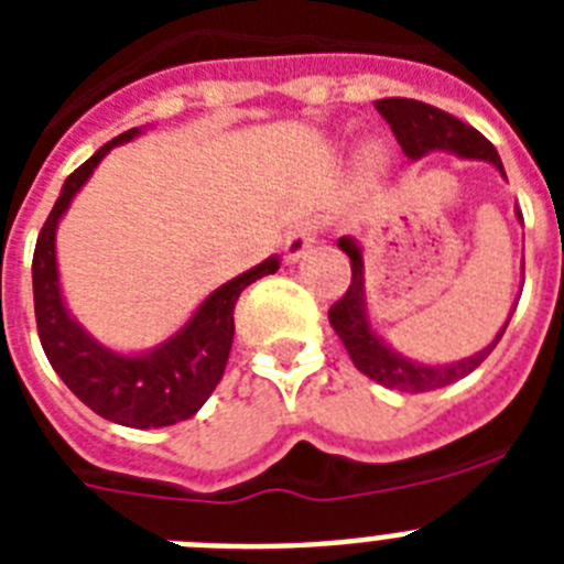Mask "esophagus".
Wrapping results in <instances>:
<instances>
[{
	"label": "esophagus",
	"instance_id": "1",
	"mask_svg": "<svg viewBox=\"0 0 564 564\" xmlns=\"http://www.w3.org/2000/svg\"><path fill=\"white\" fill-rule=\"evenodd\" d=\"M316 237H318L316 220H299L285 237V257L291 259V262H299V259L311 251L313 242H316Z\"/></svg>",
	"mask_w": 564,
	"mask_h": 564
}]
</instances>
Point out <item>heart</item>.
Wrapping results in <instances>:
<instances>
[{
  "mask_svg": "<svg viewBox=\"0 0 564 564\" xmlns=\"http://www.w3.org/2000/svg\"><path fill=\"white\" fill-rule=\"evenodd\" d=\"M367 163H370V166H378V154L376 152H367Z\"/></svg>",
  "mask_w": 564,
  "mask_h": 564,
  "instance_id": "obj_1",
  "label": "heart"
}]
</instances>
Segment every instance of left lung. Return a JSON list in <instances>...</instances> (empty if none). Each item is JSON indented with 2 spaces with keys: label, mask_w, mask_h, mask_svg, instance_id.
I'll use <instances>...</instances> for the list:
<instances>
[{
  "label": "left lung",
  "mask_w": 564,
  "mask_h": 564,
  "mask_svg": "<svg viewBox=\"0 0 564 564\" xmlns=\"http://www.w3.org/2000/svg\"><path fill=\"white\" fill-rule=\"evenodd\" d=\"M376 109L387 118V123L395 132L398 143H401L403 154L410 161H421V158H426L432 152H449L455 158H463V161L491 163L506 177V169H502L497 149L475 127L463 123L455 115L443 112V109L430 107V104L423 101H412V98H381V101H376ZM514 214L517 220L522 223L520 208H514ZM338 248L350 257L352 279L347 293L330 307V325L336 330V336L341 338L344 347H347V352H350L352 364H356L364 376L381 383V387H390V390L401 392H430L460 381V378H466L468 372H475L486 361L488 352L495 350L497 341L506 333L508 322L514 316L517 302L511 307V313H508L506 325L475 356L449 364H423L417 358L398 352L378 333V327L372 325L370 307H367V288H364V251L358 246V239L341 237L338 239ZM522 271H525V262H522Z\"/></svg>",
  "instance_id": "1"
}]
</instances>
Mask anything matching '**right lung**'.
<instances>
[{"instance_id": "add662e5", "label": "right lung", "mask_w": 564, "mask_h": 564, "mask_svg": "<svg viewBox=\"0 0 564 564\" xmlns=\"http://www.w3.org/2000/svg\"><path fill=\"white\" fill-rule=\"evenodd\" d=\"M143 134L141 127L104 143L87 163L64 181L56 206L36 239L33 251V305L44 356L53 364L69 392L93 412L132 430H161L188 421L200 410L226 372L234 341V305L239 293L259 276L279 271V257H268L251 271L228 279L208 293L181 330L163 338L149 350L121 352L89 336L69 313L58 279L56 231L76 194L93 177L98 163L115 147Z\"/></svg>"}]
</instances>
